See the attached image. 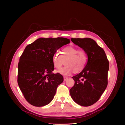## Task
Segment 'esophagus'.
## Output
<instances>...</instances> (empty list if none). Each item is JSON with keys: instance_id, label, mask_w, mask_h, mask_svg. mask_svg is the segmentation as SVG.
I'll return each instance as SVG.
<instances>
[{"instance_id": "esophagus-1", "label": "esophagus", "mask_w": 125, "mask_h": 125, "mask_svg": "<svg viewBox=\"0 0 125 125\" xmlns=\"http://www.w3.org/2000/svg\"><path fill=\"white\" fill-rule=\"evenodd\" d=\"M63 78H64V81H66L68 79V78L67 77H66V76H64Z\"/></svg>"}]
</instances>
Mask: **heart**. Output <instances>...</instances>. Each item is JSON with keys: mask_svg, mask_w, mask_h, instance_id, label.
Masks as SVG:
<instances>
[{"mask_svg": "<svg viewBox=\"0 0 125 125\" xmlns=\"http://www.w3.org/2000/svg\"><path fill=\"white\" fill-rule=\"evenodd\" d=\"M60 52L61 55L58 52L53 55L52 63L55 69L60 70L65 62L66 65L59 71L61 74L68 75L73 72L78 73L86 66L88 57L84 50L69 46L62 49Z\"/></svg>", "mask_w": 125, "mask_h": 125, "instance_id": "1", "label": "heart"}]
</instances>
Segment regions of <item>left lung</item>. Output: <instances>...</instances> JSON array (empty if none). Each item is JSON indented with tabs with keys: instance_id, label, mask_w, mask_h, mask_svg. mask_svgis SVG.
<instances>
[{
	"instance_id": "8db88e82",
	"label": "left lung",
	"mask_w": 125,
	"mask_h": 125,
	"mask_svg": "<svg viewBox=\"0 0 125 125\" xmlns=\"http://www.w3.org/2000/svg\"><path fill=\"white\" fill-rule=\"evenodd\" d=\"M71 41L86 51L88 59L81 73L73 77L75 83L69 91L70 96L80 105L91 106L100 99L107 86L109 61L104 50L93 39Z\"/></svg>"
}]
</instances>
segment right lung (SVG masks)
Returning a JSON list of instances; mask_svg holds the SVG:
<instances>
[{
    "label": "right lung",
    "instance_id": "add662e5",
    "mask_svg": "<svg viewBox=\"0 0 125 125\" xmlns=\"http://www.w3.org/2000/svg\"><path fill=\"white\" fill-rule=\"evenodd\" d=\"M70 42L64 37L40 38L25 48L18 63V83L25 99L32 105L43 106L53 99L63 77L52 73V57Z\"/></svg>",
    "mask_w": 125,
    "mask_h": 125
}]
</instances>
